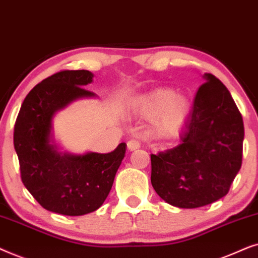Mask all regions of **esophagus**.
<instances>
[{"label":"esophagus","mask_w":258,"mask_h":258,"mask_svg":"<svg viewBox=\"0 0 258 258\" xmlns=\"http://www.w3.org/2000/svg\"><path fill=\"white\" fill-rule=\"evenodd\" d=\"M140 147V144L137 142V140H130L128 143H127V149L128 151H136L138 150Z\"/></svg>","instance_id":"1"}]
</instances>
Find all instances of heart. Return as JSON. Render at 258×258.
Instances as JSON below:
<instances>
[{
  "label": "heart",
  "instance_id": "1",
  "mask_svg": "<svg viewBox=\"0 0 258 258\" xmlns=\"http://www.w3.org/2000/svg\"><path fill=\"white\" fill-rule=\"evenodd\" d=\"M191 108L190 99L185 94L158 88L136 98L131 113L138 119L152 120V132L158 138H172L183 131Z\"/></svg>",
  "mask_w": 258,
  "mask_h": 258
}]
</instances>
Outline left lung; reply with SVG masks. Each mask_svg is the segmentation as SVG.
Segmentation results:
<instances>
[{
    "label": "left lung",
    "instance_id": "obj_1",
    "mask_svg": "<svg viewBox=\"0 0 258 258\" xmlns=\"http://www.w3.org/2000/svg\"><path fill=\"white\" fill-rule=\"evenodd\" d=\"M181 143L151 154V183L173 207L195 209L214 203L229 192L242 165L244 126L228 88L204 74Z\"/></svg>",
    "mask_w": 258,
    "mask_h": 258
}]
</instances>
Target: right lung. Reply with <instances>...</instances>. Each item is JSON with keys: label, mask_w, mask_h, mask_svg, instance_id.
Instances as JSON below:
<instances>
[{"label": "right lung", "mask_w": 258, "mask_h": 258, "mask_svg": "<svg viewBox=\"0 0 258 258\" xmlns=\"http://www.w3.org/2000/svg\"><path fill=\"white\" fill-rule=\"evenodd\" d=\"M93 78L81 70L44 79L27 95L16 119L14 147L23 184L41 207L55 214L82 216L98 210L126 153L121 143L108 153L75 154L62 151L55 139L57 113L80 99L97 98L84 88Z\"/></svg>", "instance_id": "obj_1"}]
</instances>
